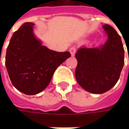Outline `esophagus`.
Returning <instances> with one entry per match:
<instances>
[{
    "mask_svg": "<svg viewBox=\"0 0 129 129\" xmlns=\"http://www.w3.org/2000/svg\"><path fill=\"white\" fill-rule=\"evenodd\" d=\"M69 51H70V53H71V55H72V56H74L75 54V52H76V48H75V47H72V48L69 49Z\"/></svg>",
    "mask_w": 129,
    "mask_h": 129,
    "instance_id": "esophagus-1",
    "label": "esophagus"
}]
</instances>
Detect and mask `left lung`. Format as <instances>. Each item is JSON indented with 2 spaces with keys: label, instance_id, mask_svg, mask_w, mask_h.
Here are the masks:
<instances>
[{
  "label": "left lung",
  "instance_id": "1",
  "mask_svg": "<svg viewBox=\"0 0 129 129\" xmlns=\"http://www.w3.org/2000/svg\"><path fill=\"white\" fill-rule=\"evenodd\" d=\"M104 30L108 39L99 48H79L75 78L85 90L95 94L111 90L118 81L124 66V48L119 35L110 25Z\"/></svg>",
  "mask_w": 129,
  "mask_h": 129
}]
</instances>
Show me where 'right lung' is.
<instances>
[{"instance_id": "add662e5", "label": "right lung", "mask_w": 129, "mask_h": 129, "mask_svg": "<svg viewBox=\"0 0 129 129\" xmlns=\"http://www.w3.org/2000/svg\"><path fill=\"white\" fill-rule=\"evenodd\" d=\"M34 24L26 22L13 34L5 65L13 85L26 95H35L49 84L57 68L71 57L69 51H51L36 39Z\"/></svg>"}]
</instances>
